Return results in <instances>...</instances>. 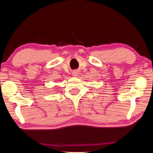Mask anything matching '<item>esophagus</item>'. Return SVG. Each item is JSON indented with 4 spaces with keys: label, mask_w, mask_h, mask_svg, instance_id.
Returning <instances> with one entry per match:
<instances>
[{
    "label": "esophagus",
    "mask_w": 153,
    "mask_h": 153,
    "mask_svg": "<svg viewBox=\"0 0 153 153\" xmlns=\"http://www.w3.org/2000/svg\"><path fill=\"white\" fill-rule=\"evenodd\" d=\"M72 74H73V76H76L77 75L79 74V72H77V71H74V72H73Z\"/></svg>",
    "instance_id": "1"
}]
</instances>
